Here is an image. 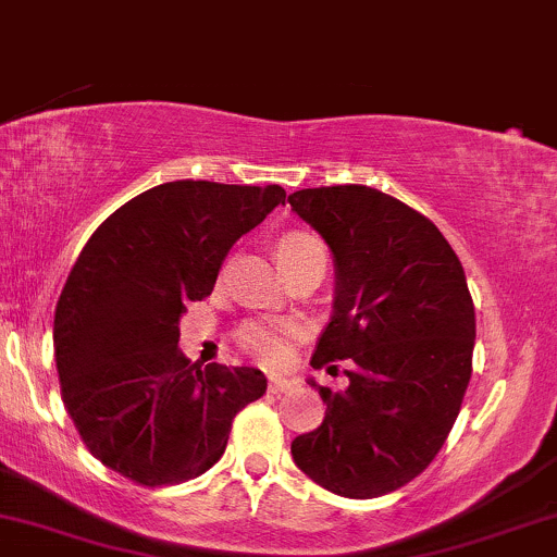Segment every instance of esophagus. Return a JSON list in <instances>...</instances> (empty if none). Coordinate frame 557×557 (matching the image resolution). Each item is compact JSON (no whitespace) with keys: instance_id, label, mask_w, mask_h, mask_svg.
<instances>
[{"instance_id":"obj_1","label":"esophagus","mask_w":557,"mask_h":557,"mask_svg":"<svg viewBox=\"0 0 557 557\" xmlns=\"http://www.w3.org/2000/svg\"><path fill=\"white\" fill-rule=\"evenodd\" d=\"M296 380H287V376H272L270 380V393H287V389L296 387Z\"/></svg>"}]
</instances>
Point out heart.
Segmentation results:
<instances>
[{"label": "heart", "instance_id": "obj_1", "mask_svg": "<svg viewBox=\"0 0 557 557\" xmlns=\"http://www.w3.org/2000/svg\"><path fill=\"white\" fill-rule=\"evenodd\" d=\"M324 253L322 243L306 233H290L280 240L277 257L280 264L285 267V272L290 270L296 261H300L309 253ZM300 327L298 319H285V317H267V319H251V322H243L238 332H235V341L243 350H246L251 359H257L264 367H280L290 356V345L298 341Z\"/></svg>", "mask_w": 557, "mask_h": 557}]
</instances>
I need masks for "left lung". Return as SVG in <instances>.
<instances>
[{
	"mask_svg": "<svg viewBox=\"0 0 557 557\" xmlns=\"http://www.w3.org/2000/svg\"><path fill=\"white\" fill-rule=\"evenodd\" d=\"M287 201L337 267L311 367L354 361L345 387L309 382L327 413L293 440V461L335 495H387L434 461L461 411L476 337L463 267L432 220L369 185L304 188Z\"/></svg>",
	"mask_w": 557,
	"mask_h": 557,
	"instance_id": "1",
	"label": "left lung"
}]
</instances>
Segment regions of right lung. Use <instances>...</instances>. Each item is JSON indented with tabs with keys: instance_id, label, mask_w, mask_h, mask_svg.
Wrapping results in <instances>:
<instances>
[{
	"instance_id": "1",
	"label": "right lung",
	"mask_w": 557,
	"mask_h": 557,
	"mask_svg": "<svg viewBox=\"0 0 557 557\" xmlns=\"http://www.w3.org/2000/svg\"><path fill=\"white\" fill-rule=\"evenodd\" d=\"M277 203L280 185L164 183L83 246L57 300L54 359L70 419L107 469L144 487L201 476L225 453L235 413L267 393L253 367L190 363L177 324Z\"/></svg>"
}]
</instances>
